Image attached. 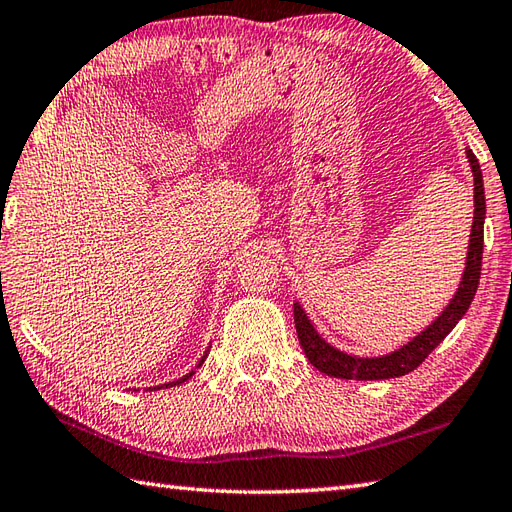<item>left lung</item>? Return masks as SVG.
Here are the masks:
<instances>
[{
    "label": "left lung",
    "instance_id": "obj_1",
    "mask_svg": "<svg viewBox=\"0 0 512 512\" xmlns=\"http://www.w3.org/2000/svg\"><path fill=\"white\" fill-rule=\"evenodd\" d=\"M466 158H469L471 173H473V224L469 235V248H466L464 257V270L460 277V284L455 288L453 297L449 299L447 308H444L436 319H433L427 328L420 330L413 339L405 345L396 347L394 352L383 356H356L350 352H343L334 347L330 341H325L314 328L308 312L303 310L301 303L295 299V325L299 334V343L306 352L308 361L319 369V372L345 378V380H387L398 378L413 372L424 358H427L436 347L447 339V334L458 325V321L469 310L471 301L480 284V270H482V248H484V217H486V200H484V180L482 169L471 149H466Z\"/></svg>",
    "mask_w": 512,
    "mask_h": 512
}]
</instances>
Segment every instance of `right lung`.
Returning a JSON list of instances; mask_svg holds the SVG:
<instances>
[{"mask_svg": "<svg viewBox=\"0 0 512 512\" xmlns=\"http://www.w3.org/2000/svg\"><path fill=\"white\" fill-rule=\"evenodd\" d=\"M211 347V345H209ZM209 347H206V352L202 354V358L198 361V365H195V369H200L202 367V363L206 361V356H209ZM195 369H191L189 374H184L182 378H178V380H171V383H165V385H156V387H149V389H162V387H176V385H182V383H187V380L195 374Z\"/></svg>", "mask_w": 512, "mask_h": 512, "instance_id": "1", "label": "right lung"}]
</instances>
